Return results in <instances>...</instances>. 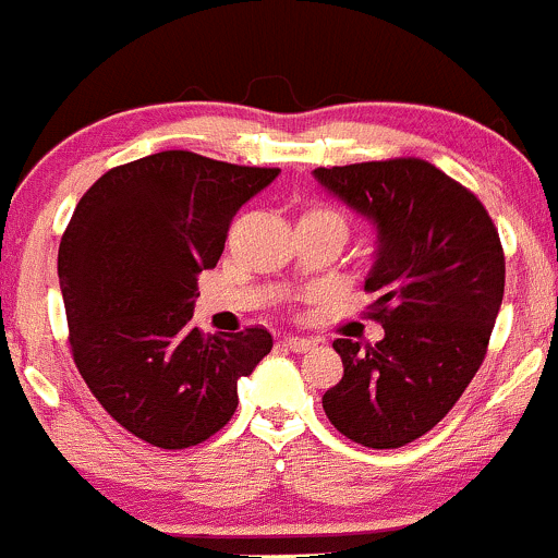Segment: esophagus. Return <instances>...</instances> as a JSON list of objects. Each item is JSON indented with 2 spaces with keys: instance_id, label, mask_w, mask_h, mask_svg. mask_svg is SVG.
Returning a JSON list of instances; mask_svg holds the SVG:
<instances>
[{
  "instance_id": "34e87169",
  "label": "esophagus",
  "mask_w": 558,
  "mask_h": 558,
  "mask_svg": "<svg viewBox=\"0 0 558 558\" xmlns=\"http://www.w3.org/2000/svg\"><path fill=\"white\" fill-rule=\"evenodd\" d=\"M281 347L290 349V352H295V354H306L308 349H314V341H312V338L287 336V338H281Z\"/></svg>"
}]
</instances>
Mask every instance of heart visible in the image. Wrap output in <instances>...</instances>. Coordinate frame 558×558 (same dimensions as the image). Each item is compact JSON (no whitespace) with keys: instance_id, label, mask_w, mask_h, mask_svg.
<instances>
[{"instance_id":"b5f03b06","label":"heart","mask_w":558,"mask_h":558,"mask_svg":"<svg viewBox=\"0 0 558 558\" xmlns=\"http://www.w3.org/2000/svg\"><path fill=\"white\" fill-rule=\"evenodd\" d=\"M306 217H319V220L336 222V226H341V228H343V220H341V215H338V211H332V209H314V211H308Z\"/></svg>"}]
</instances>
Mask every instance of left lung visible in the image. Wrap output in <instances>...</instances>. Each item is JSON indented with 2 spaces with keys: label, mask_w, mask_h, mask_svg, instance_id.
Returning a JSON list of instances; mask_svg holds the SVG:
<instances>
[{
  "label": "left lung",
  "mask_w": 558,
  "mask_h": 558,
  "mask_svg": "<svg viewBox=\"0 0 558 558\" xmlns=\"http://www.w3.org/2000/svg\"><path fill=\"white\" fill-rule=\"evenodd\" d=\"M332 198L371 222L365 290L384 338H336L343 378L322 395L341 435L398 449L435 427L484 363L502 306L497 228L473 193L418 158L314 169Z\"/></svg>",
  "instance_id": "left-lung-1"
}]
</instances>
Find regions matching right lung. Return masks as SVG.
I'll list each match as a JSON object with an SVG mask.
<instances>
[{"instance_id": "add662e5", "label": "right lung", "mask_w": 558, "mask_h": 558, "mask_svg": "<svg viewBox=\"0 0 558 558\" xmlns=\"http://www.w3.org/2000/svg\"><path fill=\"white\" fill-rule=\"evenodd\" d=\"M279 169L169 150L118 166L80 198L59 246L74 363L105 411L158 449L231 422L236 384L271 352L263 327L191 325L195 277L217 266L236 211Z\"/></svg>"}]
</instances>
